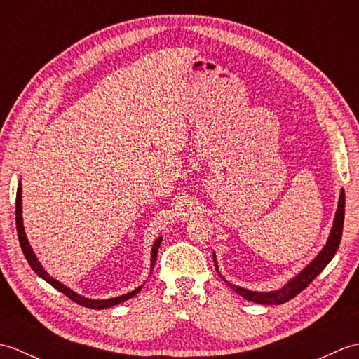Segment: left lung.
Here are the masks:
<instances>
[{
	"instance_id": "1",
	"label": "left lung",
	"mask_w": 359,
	"mask_h": 359,
	"mask_svg": "<svg viewBox=\"0 0 359 359\" xmlns=\"http://www.w3.org/2000/svg\"><path fill=\"white\" fill-rule=\"evenodd\" d=\"M344 207H346V194H344V189H341V196H339V202H338V210H337V215H334V220H333V226H332V231L329 236V241L324 245V248L321 250V253H319L313 261H311L306 269H304L299 274H297L296 278H293L292 280L285 284L282 288L276 290V292H269V293H261V292H251V290L247 288H242L238 287L234 284H230L222 274L219 273V266L216 262V255H212L215 257V265H216V271L220 274V278H222L228 287H231L236 293H239L242 297H245L247 301H253L256 304H265V306H279V304H284L290 299H293L296 294H299L304 288H307L311 280H313L319 273H321L327 264H329L334 253H337V250L339 247V242H341V236H342V226H344Z\"/></svg>"
}]
</instances>
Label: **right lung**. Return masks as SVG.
<instances>
[{
	"instance_id": "1",
	"label": "right lung",
	"mask_w": 359,
	"mask_h": 359,
	"mask_svg": "<svg viewBox=\"0 0 359 359\" xmlns=\"http://www.w3.org/2000/svg\"><path fill=\"white\" fill-rule=\"evenodd\" d=\"M21 184L18 185V189H17V208H15V220H17V233H18V241H20V245H21V250L22 253H25V257L27 259L29 265L32 266V270L40 276L41 279H44L46 282H49V284L57 288L58 292H62L63 294H66L69 299H72L74 302L80 304V306L83 307H88V309H95V310H103V309H109V307H114L117 306V304L123 302V301H128L131 299L133 296H135L137 293L140 292L142 287H137L135 290H133V292H129L126 294H121V296H117V297H111V299H88V297L85 296H80L75 292H72L71 288H67L66 285H63L62 282H58L57 279H53L52 276H49L48 273H46V270L41 266V264L38 262V259L34 253V250L30 248L29 245V241L26 238V233H25V226H22V216H21ZM160 242H162V238H158L154 245H152V250H151V269L156 264V257H157V251H158V247H160Z\"/></svg>"
}]
</instances>
